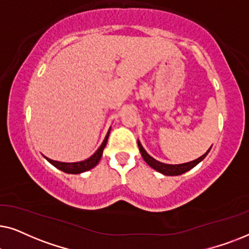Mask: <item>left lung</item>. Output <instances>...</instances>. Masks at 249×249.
I'll return each mask as SVG.
<instances>
[{
	"instance_id": "8db88e82",
	"label": "left lung",
	"mask_w": 249,
	"mask_h": 249,
	"mask_svg": "<svg viewBox=\"0 0 249 249\" xmlns=\"http://www.w3.org/2000/svg\"><path fill=\"white\" fill-rule=\"evenodd\" d=\"M138 147H139V151H141V154L142 156V159L145 160V162L147 163V164L151 166V168L155 169L156 171L163 173V175L165 176H179V175H182V173H185L187 171H189L190 169H193L194 166L198 164V163L202 161L203 159H205V156L207 155V153L210 152V149L207 151L205 154L200 156L195 161H192V162H188V163H183V164H176V165H172V164H165V163H161L159 161H156L155 159H153L151 155L147 154V152L145 151L144 148H142V146L141 142H138Z\"/></svg>"
}]
</instances>
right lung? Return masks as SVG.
I'll use <instances>...</instances> for the list:
<instances>
[{"instance_id": "add662e5", "label": "right lung", "mask_w": 249, "mask_h": 249, "mask_svg": "<svg viewBox=\"0 0 249 249\" xmlns=\"http://www.w3.org/2000/svg\"><path fill=\"white\" fill-rule=\"evenodd\" d=\"M108 134H110V131L107 132V137H105L104 142H102L100 148H98L97 151L95 152V154L91 155L89 159L85 160V161L76 162V163H63V162L53 161V160H50L47 158H46V160L51 163V164H53L54 166H55V168L60 169L61 171H63L66 173H72V175H77V173L88 171V170L93 169L94 166L96 165L98 162H100V160L102 158V154H103V149H104L105 146H107Z\"/></svg>"}]
</instances>
